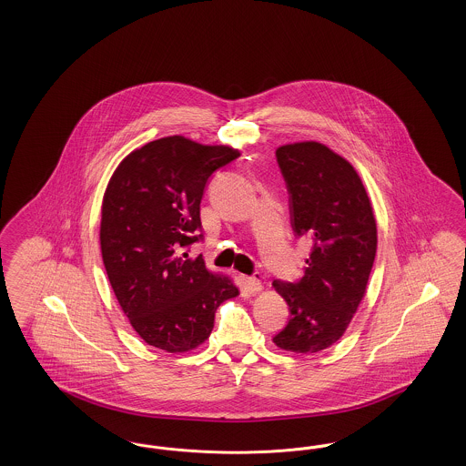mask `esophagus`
Masks as SVG:
<instances>
[{
    "mask_svg": "<svg viewBox=\"0 0 466 466\" xmlns=\"http://www.w3.org/2000/svg\"><path fill=\"white\" fill-rule=\"evenodd\" d=\"M244 289H248L249 293H257L262 289V281L255 276H246L243 278Z\"/></svg>",
    "mask_w": 466,
    "mask_h": 466,
    "instance_id": "1",
    "label": "esophagus"
}]
</instances>
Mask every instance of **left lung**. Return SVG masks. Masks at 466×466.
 Returning a JSON list of instances; mask_svg holds the SVG:
<instances>
[{
    "label": "left lung",
    "mask_w": 466,
    "mask_h": 466,
    "mask_svg": "<svg viewBox=\"0 0 466 466\" xmlns=\"http://www.w3.org/2000/svg\"><path fill=\"white\" fill-rule=\"evenodd\" d=\"M289 196L295 238H308L309 258L299 281L276 279L289 323L272 337L285 351L318 353L346 332L374 266L376 218L353 166L321 143L276 150Z\"/></svg>",
    "instance_id": "obj_1"
}]
</instances>
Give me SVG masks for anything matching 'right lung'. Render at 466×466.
<instances>
[{"label":"right lung","instance_id":"1","mask_svg":"<svg viewBox=\"0 0 466 466\" xmlns=\"http://www.w3.org/2000/svg\"><path fill=\"white\" fill-rule=\"evenodd\" d=\"M239 157L183 136L156 139L126 157L101 209V253L111 289L134 330L169 353L202 344L223 300L239 291L209 272L202 255L200 200L209 177Z\"/></svg>","mask_w":466,"mask_h":466}]
</instances>
